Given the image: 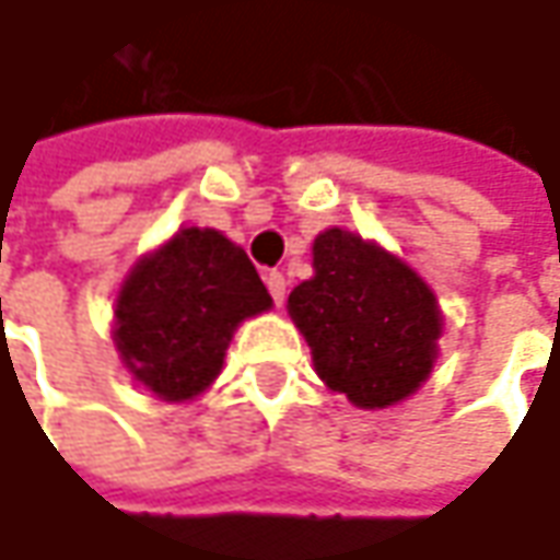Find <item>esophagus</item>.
Instances as JSON below:
<instances>
[{
    "label": "esophagus",
    "mask_w": 560,
    "mask_h": 560,
    "mask_svg": "<svg viewBox=\"0 0 560 560\" xmlns=\"http://www.w3.org/2000/svg\"><path fill=\"white\" fill-rule=\"evenodd\" d=\"M264 283H267V290H270L273 303L280 306V303L287 300V277H283L280 270H267V273H264Z\"/></svg>",
    "instance_id": "obj_1"
}]
</instances>
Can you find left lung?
Returning a JSON list of instances; mask_svg holds the SVG:
<instances>
[{
    "instance_id": "1",
    "label": "left lung",
    "mask_w": 560,
    "mask_h": 560,
    "mask_svg": "<svg viewBox=\"0 0 560 560\" xmlns=\"http://www.w3.org/2000/svg\"><path fill=\"white\" fill-rule=\"evenodd\" d=\"M313 267V280L290 293V315L318 377L361 409L416 393L442 335L432 290L402 260L341 229L315 238Z\"/></svg>"
}]
</instances>
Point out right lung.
<instances>
[{
    "mask_svg": "<svg viewBox=\"0 0 560 560\" xmlns=\"http://www.w3.org/2000/svg\"><path fill=\"white\" fill-rule=\"evenodd\" d=\"M264 310L270 293L245 250L212 229H183L125 280L115 345L161 399H189L219 377L235 325Z\"/></svg>",
    "mask_w": 560,
    "mask_h": 560,
    "instance_id": "obj_1",
    "label": "right lung"
}]
</instances>
